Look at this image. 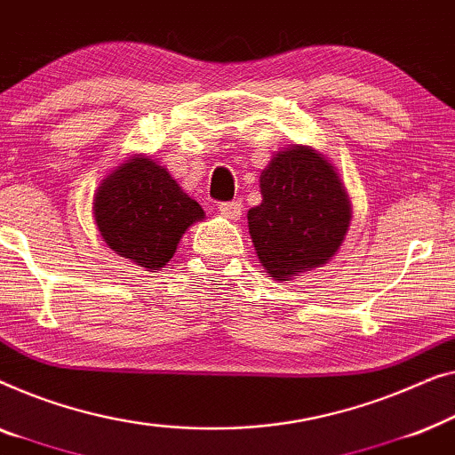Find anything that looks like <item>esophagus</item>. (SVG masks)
Segmentation results:
<instances>
[{
  "mask_svg": "<svg viewBox=\"0 0 455 455\" xmlns=\"http://www.w3.org/2000/svg\"><path fill=\"white\" fill-rule=\"evenodd\" d=\"M241 210H243V204L239 200L235 202H225L219 206V212L220 216H225L228 220H239L241 219Z\"/></svg>",
  "mask_w": 455,
  "mask_h": 455,
  "instance_id": "1",
  "label": "esophagus"
}]
</instances>
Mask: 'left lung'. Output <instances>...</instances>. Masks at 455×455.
Segmentation results:
<instances>
[{
	"mask_svg": "<svg viewBox=\"0 0 455 455\" xmlns=\"http://www.w3.org/2000/svg\"><path fill=\"white\" fill-rule=\"evenodd\" d=\"M261 204L247 212L259 264L292 280L331 261L347 239L353 206L336 166L311 146L276 152L259 175Z\"/></svg>",
	"mask_w": 455,
	"mask_h": 455,
	"instance_id": "left-lung-1",
	"label": "left lung"
}]
</instances>
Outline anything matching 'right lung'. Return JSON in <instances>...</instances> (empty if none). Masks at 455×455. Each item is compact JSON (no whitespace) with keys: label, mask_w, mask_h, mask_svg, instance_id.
I'll return each mask as SVG.
<instances>
[{"label":"right lung","mask_w":455,"mask_h":455,"mask_svg":"<svg viewBox=\"0 0 455 455\" xmlns=\"http://www.w3.org/2000/svg\"><path fill=\"white\" fill-rule=\"evenodd\" d=\"M94 222L121 258L144 270H161L191 225L206 219L171 172L146 155L115 166L94 191Z\"/></svg>","instance_id":"right-lung-1"}]
</instances>
